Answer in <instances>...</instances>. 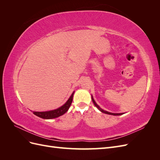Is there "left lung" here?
<instances>
[{
    "label": "left lung",
    "mask_w": 160,
    "mask_h": 160,
    "mask_svg": "<svg viewBox=\"0 0 160 160\" xmlns=\"http://www.w3.org/2000/svg\"><path fill=\"white\" fill-rule=\"evenodd\" d=\"M91 99H92V101H93L94 105L97 107V108H98L99 111H101L102 113H106V114H109V115H122V114H123V113H110V112H108V111H105V110L101 109V108L99 107V106L96 103V102L95 101V100H94L93 97H92V95H91Z\"/></svg>",
    "instance_id": "8db88e82"
}]
</instances>
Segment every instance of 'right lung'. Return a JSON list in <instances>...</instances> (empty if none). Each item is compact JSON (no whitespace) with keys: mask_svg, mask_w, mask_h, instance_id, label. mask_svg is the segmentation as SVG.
<instances>
[{"mask_svg":"<svg viewBox=\"0 0 160 160\" xmlns=\"http://www.w3.org/2000/svg\"><path fill=\"white\" fill-rule=\"evenodd\" d=\"M74 92L71 94L70 96V98L69 99L67 100V102L63 105H62L61 107L59 108H58L55 110H51V111H42V112H38V111H33V113L35 115L38 116L41 118L42 119H53V118H56L59 117V116L65 114L68 109H69L70 106L71 105L72 101V97H73Z\"/></svg>","mask_w":160,"mask_h":160,"instance_id":"1","label":"right lung"}]
</instances>
